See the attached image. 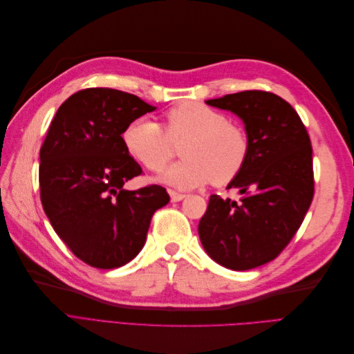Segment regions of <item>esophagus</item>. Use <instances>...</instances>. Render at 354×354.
<instances>
[{"mask_svg":"<svg viewBox=\"0 0 354 354\" xmlns=\"http://www.w3.org/2000/svg\"><path fill=\"white\" fill-rule=\"evenodd\" d=\"M169 196H171V201H173V202H178V201L186 198L185 194H178V192H176V190H169Z\"/></svg>","mask_w":354,"mask_h":354,"instance_id":"34e87169","label":"esophagus"}]
</instances>
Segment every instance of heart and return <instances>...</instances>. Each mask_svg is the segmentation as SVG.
<instances>
[{
  "mask_svg": "<svg viewBox=\"0 0 354 354\" xmlns=\"http://www.w3.org/2000/svg\"><path fill=\"white\" fill-rule=\"evenodd\" d=\"M164 120L162 128L151 118H136L124 128L122 142L128 155L138 164L160 173L173 158V143L185 140L180 149L185 159L169 167L162 176L167 185L181 190L209 181L226 186L241 174L251 143L239 124L198 102L174 106Z\"/></svg>",
  "mask_w": 354,
  "mask_h": 354,
  "instance_id": "heart-1",
  "label": "heart"
}]
</instances>
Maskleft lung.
Returning <instances> with one entry per match:
<instances>
[{
    "instance_id": "obj_1",
    "label": "left lung",
    "mask_w": 354,
    "mask_h": 354,
    "mask_svg": "<svg viewBox=\"0 0 354 354\" xmlns=\"http://www.w3.org/2000/svg\"><path fill=\"white\" fill-rule=\"evenodd\" d=\"M207 103L241 118L251 149L227 186L239 201L211 195L199 238L218 264L250 270L274 260L301 226L315 195L312 143L297 111L273 93L248 90Z\"/></svg>"
}]
</instances>
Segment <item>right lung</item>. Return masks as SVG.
I'll use <instances>...</instances> for the list:
<instances>
[{"instance_id":"1","label":"right lung","mask_w":354,"mask_h":354,"mask_svg":"<svg viewBox=\"0 0 354 354\" xmlns=\"http://www.w3.org/2000/svg\"><path fill=\"white\" fill-rule=\"evenodd\" d=\"M156 108L113 88H85L62 103L39 151V196L53 229L81 261L116 269L142 251L165 187L127 190L143 174L122 142L127 124Z\"/></svg>"}]
</instances>
